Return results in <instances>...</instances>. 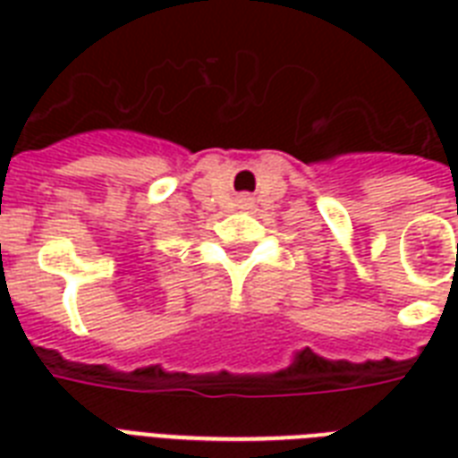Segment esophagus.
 <instances>
[{
	"instance_id": "esophagus-1",
	"label": "esophagus",
	"mask_w": 458,
	"mask_h": 458,
	"mask_svg": "<svg viewBox=\"0 0 458 458\" xmlns=\"http://www.w3.org/2000/svg\"><path fill=\"white\" fill-rule=\"evenodd\" d=\"M251 204H254V201H251V197H247V194H242V197H237V207L242 208H251Z\"/></svg>"
}]
</instances>
